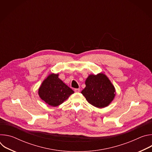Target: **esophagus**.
<instances>
[{
    "mask_svg": "<svg viewBox=\"0 0 152 152\" xmlns=\"http://www.w3.org/2000/svg\"><path fill=\"white\" fill-rule=\"evenodd\" d=\"M75 91L76 92V93H79V92H80V89L79 88H76V89H75Z\"/></svg>",
    "mask_w": 152,
    "mask_h": 152,
    "instance_id": "34e87169",
    "label": "esophagus"
}]
</instances>
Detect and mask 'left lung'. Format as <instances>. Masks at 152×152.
<instances>
[{
	"label": "left lung",
	"mask_w": 152,
	"mask_h": 152,
	"mask_svg": "<svg viewBox=\"0 0 152 152\" xmlns=\"http://www.w3.org/2000/svg\"><path fill=\"white\" fill-rule=\"evenodd\" d=\"M81 93L93 106L102 108L109 105L115 95V90L108 77L103 73L90 75L85 80Z\"/></svg>",
	"instance_id": "left-lung-1"
}]
</instances>
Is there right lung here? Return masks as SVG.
<instances>
[{
  "mask_svg": "<svg viewBox=\"0 0 152 152\" xmlns=\"http://www.w3.org/2000/svg\"><path fill=\"white\" fill-rule=\"evenodd\" d=\"M73 93V90L58 77V74L54 73L49 75L38 89L40 98L54 107L62 104Z\"/></svg>",
  "mask_w": 152,
  "mask_h": 152,
  "instance_id": "1",
  "label": "right lung"
}]
</instances>
